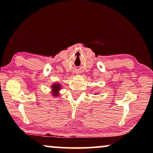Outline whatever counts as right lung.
<instances>
[{
    "label": "right lung",
    "mask_w": 153,
    "mask_h": 153,
    "mask_svg": "<svg viewBox=\"0 0 153 153\" xmlns=\"http://www.w3.org/2000/svg\"><path fill=\"white\" fill-rule=\"evenodd\" d=\"M52 94H53L54 96H58V91L60 90V85L59 84L55 83L52 85Z\"/></svg>",
    "instance_id": "obj_1"
}]
</instances>
